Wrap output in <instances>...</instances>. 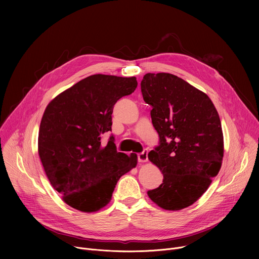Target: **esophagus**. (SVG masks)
Masks as SVG:
<instances>
[{
  "label": "esophagus",
  "mask_w": 259,
  "mask_h": 259,
  "mask_svg": "<svg viewBox=\"0 0 259 259\" xmlns=\"http://www.w3.org/2000/svg\"><path fill=\"white\" fill-rule=\"evenodd\" d=\"M147 154H149V151L147 150H143L141 153H139L137 155V159H138V162L140 163H144L147 161Z\"/></svg>",
  "instance_id": "esophagus-1"
}]
</instances>
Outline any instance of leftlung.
I'll return each instance as SVG.
<instances>
[{
    "instance_id": "obj_1",
    "label": "left lung",
    "mask_w": 259,
    "mask_h": 259,
    "mask_svg": "<svg viewBox=\"0 0 259 259\" xmlns=\"http://www.w3.org/2000/svg\"><path fill=\"white\" fill-rule=\"evenodd\" d=\"M140 87L159 134L149 159L163 173V183L147 195L165 210L189 207L207 191L223 162L217 110L205 93L171 73H146Z\"/></svg>"
}]
</instances>
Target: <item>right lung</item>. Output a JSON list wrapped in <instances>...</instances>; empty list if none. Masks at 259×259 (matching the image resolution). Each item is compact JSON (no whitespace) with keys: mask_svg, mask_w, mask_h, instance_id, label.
Masks as SVG:
<instances>
[{"mask_svg":"<svg viewBox=\"0 0 259 259\" xmlns=\"http://www.w3.org/2000/svg\"><path fill=\"white\" fill-rule=\"evenodd\" d=\"M135 77L92 75L55 97L39 130V156L51 186L70 207L94 212L112 199L120 177L137 156L119 153L112 134L116 102L134 92Z\"/></svg>","mask_w":259,"mask_h":259,"instance_id":"add662e5","label":"right lung"}]
</instances>
